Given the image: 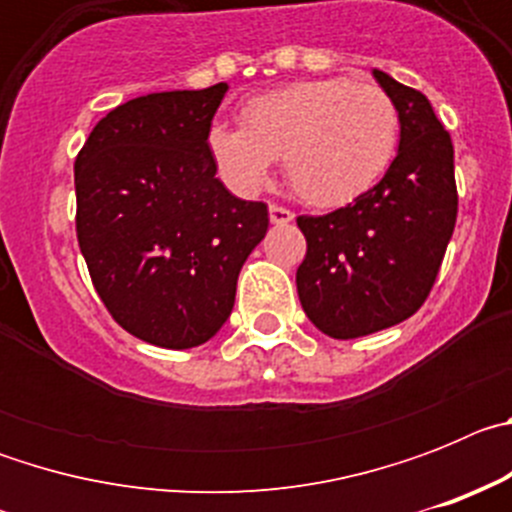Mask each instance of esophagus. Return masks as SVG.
<instances>
[{
  "instance_id": "obj_1",
  "label": "esophagus",
  "mask_w": 512,
  "mask_h": 512,
  "mask_svg": "<svg viewBox=\"0 0 512 512\" xmlns=\"http://www.w3.org/2000/svg\"><path fill=\"white\" fill-rule=\"evenodd\" d=\"M269 220L274 225H287L295 220V212L287 210V207H279V205H269Z\"/></svg>"
}]
</instances>
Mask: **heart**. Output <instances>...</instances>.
<instances>
[{"label": "heart", "instance_id": "obj_1", "mask_svg": "<svg viewBox=\"0 0 512 512\" xmlns=\"http://www.w3.org/2000/svg\"><path fill=\"white\" fill-rule=\"evenodd\" d=\"M241 128L215 125L207 148L238 194L259 192L271 161L284 156V176L302 200L336 207L382 179L400 138V112L390 94L343 76L295 81L248 99Z\"/></svg>", "mask_w": 512, "mask_h": 512}]
</instances>
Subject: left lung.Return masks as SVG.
<instances>
[{
  "label": "left lung",
  "mask_w": 512,
  "mask_h": 512,
  "mask_svg": "<svg viewBox=\"0 0 512 512\" xmlns=\"http://www.w3.org/2000/svg\"><path fill=\"white\" fill-rule=\"evenodd\" d=\"M400 112V148L382 182L328 215H300L307 253L297 295L330 338H359L423 305L456 225L454 146L431 102L374 69Z\"/></svg>",
  "instance_id": "8db88e82"
}]
</instances>
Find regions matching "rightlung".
Returning <instances> with one entry per match:
<instances>
[{
    "label": "right lung",
    "mask_w": 512,
    "mask_h": 512,
    "mask_svg": "<svg viewBox=\"0 0 512 512\" xmlns=\"http://www.w3.org/2000/svg\"><path fill=\"white\" fill-rule=\"evenodd\" d=\"M228 84L130 99L76 156V238L99 300L140 341L192 348L230 318L264 202L238 200L207 148Z\"/></svg>",
    "instance_id": "right-lung-1"
}]
</instances>
